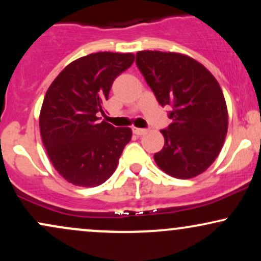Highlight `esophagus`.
I'll return each instance as SVG.
<instances>
[{
    "label": "esophagus",
    "instance_id": "esophagus-1",
    "mask_svg": "<svg viewBox=\"0 0 261 261\" xmlns=\"http://www.w3.org/2000/svg\"><path fill=\"white\" fill-rule=\"evenodd\" d=\"M133 131H134V134L139 135V136H141V135H145L146 133H147V130H146V128H140V127H134Z\"/></svg>",
    "mask_w": 261,
    "mask_h": 261
}]
</instances>
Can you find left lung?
Here are the masks:
<instances>
[{"label": "left lung", "mask_w": 261, "mask_h": 261, "mask_svg": "<svg viewBox=\"0 0 261 261\" xmlns=\"http://www.w3.org/2000/svg\"><path fill=\"white\" fill-rule=\"evenodd\" d=\"M136 64L162 107L173 108V122L161 130L164 146L157 166L178 179L201 174L220 154L228 112L222 89L205 66L179 53L139 51Z\"/></svg>", "instance_id": "left-lung-1"}]
</instances>
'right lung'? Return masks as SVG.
<instances>
[{
	"instance_id": "1",
	"label": "right lung",
	"mask_w": 261,
	"mask_h": 261,
	"mask_svg": "<svg viewBox=\"0 0 261 261\" xmlns=\"http://www.w3.org/2000/svg\"><path fill=\"white\" fill-rule=\"evenodd\" d=\"M131 53H95L67 65L50 85L39 115L44 147L59 174L93 188L115 172L130 127L99 121L114 80L133 65Z\"/></svg>"
}]
</instances>
